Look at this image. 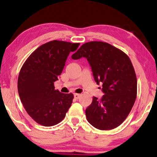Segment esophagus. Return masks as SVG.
Masks as SVG:
<instances>
[{
    "label": "esophagus",
    "mask_w": 157,
    "mask_h": 157,
    "mask_svg": "<svg viewBox=\"0 0 157 157\" xmlns=\"http://www.w3.org/2000/svg\"><path fill=\"white\" fill-rule=\"evenodd\" d=\"M74 97L75 99H78L79 97H80V94H74Z\"/></svg>",
    "instance_id": "34e87169"
}]
</instances>
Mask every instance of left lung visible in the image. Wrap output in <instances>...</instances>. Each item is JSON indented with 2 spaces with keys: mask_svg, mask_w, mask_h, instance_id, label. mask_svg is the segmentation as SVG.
Segmentation results:
<instances>
[{
  "mask_svg": "<svg viewBox=\"0 0 157 157\" xmlns=\"http://www.w3.org/2000/svg\"><path fill=\"white\" fill-rule=\"evenodd\" d=\"M86 58L94 80L102 83L101 99L94 97L85 111L88 122L102 130L121 125L132 109L137 96V78L130 58L120 49L102 41L81 46L72 58Z\"/></svg>",
  "mask_w": 157,
  "mask_h": 157,
  "instance_id": "8db88e82",
  "label": "left lung"
}]
</instances>
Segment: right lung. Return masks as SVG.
Instances as JSON below:
<instances>
[{"instance_id":"1","label":"right lung","mask_w":157,"mask_h":157,"mask_svg":"<svg viewBox=\"0 0 157 157\" xmlns=\"http://www.w3.org/2000/svg\"><path fill=\"white\" fill-rule=\"evenodd\" d=\"M79 44L51 41L36 48L20 70L17 90L23 106L30 117L44 126H53L65 118L74 96L55 90L70 53Z\"/></svg>"}]
</instances>
